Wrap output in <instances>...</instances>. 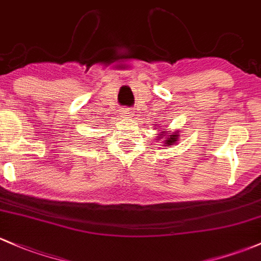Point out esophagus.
Masks as SVG:
<instances>
[{"mask_svg": "<svg viewBox=\"0 0 261 261\" xmlns=\"http://www.w3.org/2000/svg\"><path fill=\"white\" fill-rule=\"evenodd\" d=\"M119 114L122 118H132L134 116V111L130 108H122L119 111Z\"/></svg>", "mask_w": 261, "mask_h": 261, "instance_id": "obj_1", "label": "esophagus"}]
</instances>
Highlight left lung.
<instances>
[{
  "instance_id": "obj_1",
  "label": "left lung",
  "mask_w": 261,
  "mask_h": 261,
  "mask_svg": "<svg viewBox=\"0 0 261 261\" xmlns=\"http://www.w3.org/2000/svg\"><path fill=\"white\" fill-rule=\"evenodd\" d=\"M156 129H158V128H156ZM156 137H158V141H163L164 145H167V147H169V145L172 144H175V143L179 141V138H180V136H179V130H175V132L162 130L156 134Z\"/></svg>"
}]
</instances>
